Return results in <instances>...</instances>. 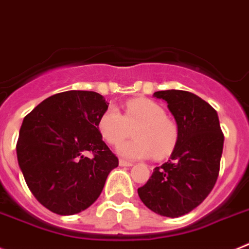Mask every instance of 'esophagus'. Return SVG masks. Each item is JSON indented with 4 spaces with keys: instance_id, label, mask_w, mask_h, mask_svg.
<instances>
[{
    "instance_id": "obj_1",
    "label": "esophagus",
    "mask_w": 249,
    "mask_h": 249,
    "mask_svg": "<svg viewBox=\"0 0 249 249\" xmlns=\"http://www.w3.org/2000/svg\"><path fill=\"white\" fill-rule=\"evenodd\" d=\"M119 165H120V166H133L134 163H131V161L124 160V159H120V160H119Z\"/></svg>"
}]
</instances>
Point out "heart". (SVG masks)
Here are the masks:
<instances>
[{
	"label": "heart",
	"instance_id": "b5f03b06",
	"mask_svg": "<svg viewBox=\"0 0 249 249\" xmlns=\"http://www.w3.org/2000/svg\"><path fill=\"white\" fill-rule=\"evenodd\" d=\"M99 131L110 145H116L134 129L133 141L119 144L116 151L129 159L165 158L178 142V126L165 116L159 104L148 99H134L125 105L123 115L115 107H109L99 119Z\"/></svg>",
	"mask_w": 249,
	"mask_h": 249
}]
</instances>
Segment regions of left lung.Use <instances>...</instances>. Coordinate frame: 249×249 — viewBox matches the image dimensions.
I'll use <instances>...</instances> for the list:
<instances>
[{"label": "left lung", "mask_w": 249, "mask_h": 249, "mask_svg": "<svg viewBox=\"0 0 249 249\" xmlns=\"http://www.w3.org/2000/svg\"><path fill=\"white\" fill-rule=\"evenodd\" d=\"M153 96L168 104L178 126V142L169 160L155 168L138 194L157 214L181 217L198 207L214 187L224 137L217 111L196 94L164 90Z\"/></svg>", "instance_id": "obj_1"}]
</instances>
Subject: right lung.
Returning a JSON list of instances; mask_svg holds the SVG:
<instances>
[{"label":"right lung","instance_id":"add662e5","mask_svg":"<svg viewBox=\"0 0 249 249\" xmlns=\"http://www.w3.org/2000/svg\"><path fill=\"white\" fill-rule=\"evenodd\" d=\"M107 107L98 92L70 90L45 99L23 119L18 165L35 198L56 214L89 208L119 165L98 127ZM88 151L94 157H86Z\"/></svg>","mask_w":249,"mask_h":249}]
</instances>
